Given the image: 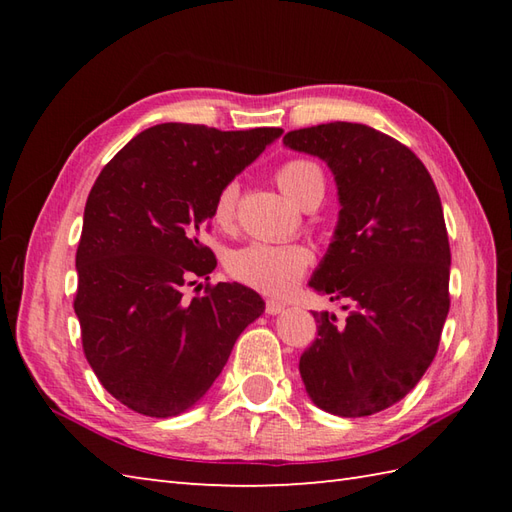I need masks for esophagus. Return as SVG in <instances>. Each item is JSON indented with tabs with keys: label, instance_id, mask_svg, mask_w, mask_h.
<instances>
[{
	"label": "esophagus",
	"instance_id": "34e87169",
	"mask_svg": "<svg viewBox=\"0 0 512 512\" xmlns=\"http://www.w3.org/2000/svg\"><path fill=\"white\" fill-rule=\"evenodd\" d=\"M266 314H279V312H284V303L281 301H277V299H266Z\"/></svg>",
	"mask_w": 512,
	"mask_h": 512
}]
</instances>
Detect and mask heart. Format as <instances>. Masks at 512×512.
Returning a JSON list of instances; mask_svg holds the SVG:
<instances>
[{
    "label": "heart",
    "mask_w": 512,
    "mask_h": 512,
    "mask_svg": "<svg viewBox=\"0 0 512 512\" xmlns=\"http://www.w3.org/2000/svg\"><path fill=\"white\" fill-rule=\"evenodd\" d=\"M277 184L288 198L306 204L312 195H323V169L310 158H290L275 171ZM239 202V182L228 180L213 200V222L222 228L233 226ZM312 250L303 244H266L253 242L235 250L226 268L233 279L266 295H284L306 275L312 264Z\"/></svg>",
    "instance_id": "heart-1"
}]
</instances>
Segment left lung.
Masks as SVG:
<instances>
[{"instance_id":"8db88e82","label":"left lung","mask_w":512,"mask_h":512,"mask_svg":"<svg viewBox=\"0 0 512 512\" xmlns=\"http://www.w3.org/2000/svg\"><path fill=\"white\" fill-rule=\"evenodd\" d=\"M284 143L328 162L341 213L310 279L347 314L312 312L317 339L299 372L314 405L363 418L405 398L436 358L447 321L451 248L431 173L374 127L325 123Z\"/></svg>"}]
</instances>
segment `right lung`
Here are the masks:
<instances>
[{
  "label": "right lung",
  "mask_w": 512,
  "mask_h": 512,
  "mask_svg": "<svg viewBox=\"0 0 512 512\" xmlns=\"http://www.w3.org/2000/svg\"><path fill=\"white\" fill-rule=\"evenodd\" d=\"M277 136L279 127L162 123L129 140L96 178L76 248L74 312L96 378L132 411L169 418L195 405L264 312L242 284L182 295L217 264L200 239L217 191Z\"/></svg>",
  "instance_id": "add662e5"
}]
</instances>
